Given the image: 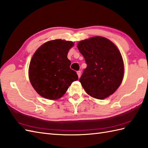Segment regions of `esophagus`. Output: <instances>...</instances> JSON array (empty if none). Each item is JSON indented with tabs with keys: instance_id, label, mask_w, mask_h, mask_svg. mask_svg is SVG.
<instances>
[{
	"instance_id": "1",
	"label": "esophagus",
	"mask_w": 148,
	"mask_h": 148,
	"mask_svg": "<svg viewBox=\"0 0 148 148\" xmlns=\"http://www.w3.org/2000/svg\"><path fill=\"white\" fill-rule=\"evenodd\" d=\"M77 76H78V77H80V76H81V71H77Z\"/></svg>"
}]
</instances>
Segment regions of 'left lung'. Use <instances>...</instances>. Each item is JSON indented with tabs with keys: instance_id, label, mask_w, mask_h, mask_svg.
Listing matches in <instances>:
<instances>
[{
	"instance_id": "left-lung-1",
	"label": "left lung",
	"mask_w": 148,
	"mask_h": 148,
	"mask_svg": "<svg viewBox=\"0 0 148 148\" xmlns=\"http://www.w3.org/2000/svg\"><path fill=\"white\" fill-rule=\"evenodd\" d=\"M77 47L87 64L79 79L86 92L101 100L114 93L124 75L123 61L117 47L100 36L81 40Z\"/></svg>"
}]
</instances>
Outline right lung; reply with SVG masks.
Masks as SVG:
<instances>
[{
	"mask_svg": "<svg viewBox=\"0 0 148 148\" xmlns=\"http://www.w3.org/2000/svg\"><path fill=\"white\" fill-rule=\"evenodd\" d=\"M73 46L72 41L52 40L43 44L34 54L29 69V79L34 90L44 98L60 99L72 83L78 79L67 58L69 50Z\"/></svg>",
	"mask_w": 148,
	"mask_h": 148,
	"instance_id": "add662e5",
	"label": "right lung"
}]
</instances>
